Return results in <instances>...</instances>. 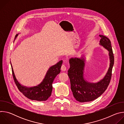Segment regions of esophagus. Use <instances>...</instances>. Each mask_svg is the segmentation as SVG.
<instances>
[{"instance_id":"esophagus-1","label":"esophagus","mask_w":124,"mask_h":124,"mask_svg":"<svg viewBox=\"0 0 124 124\" xmlns=\"http://www.w3.org/2000/svg\"><path fill=\"white\" fill-rule=\"evenodd\" d=\"M66 68H67L66 66L65 65H62L61 66V69L62 70H63V71H65V70H66Z\"/></svg>"}]
</instances>
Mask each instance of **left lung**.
Segmentation results:
<instances>
[{
	"instance_id": "1",
	"label": "left lung",
	"mask_w": 124,
	"mask_h": 124,
	"mask_svg": "<svg viewBox=\"0 0 124 124\" xmlns=\"http://www.w3.org/2000/svg\"><path fill=\"white\" fill-rule=\"evenodd\" d=\"M99 36L101 38L100 44L108 50L110 58L109 69L103 79L96 83L86 81L83 76L85 65L83 57L71 58L69 60L70 68L68 70V75L70 79V88L74 98L80 102L91 101L99 97L107 89L111 80L114 61L111 42L103 35Z\"/></svg>"
}]
</instances>
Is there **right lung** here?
<instances>
[{"instance_id": "right-lung-1", "label": "right lung", "mask_w": 124, "mask_h": 124, "mask_svg": "<svg viewBox=\"0 0 124 124\" xmlns=\"http://www.w3.org/2000/svg\"><path fill=\"white\" fill-rule=\"evenodd\" d=\"M18 34L15 36L16 38ZM63 61L50 67L46 74L43 81L38 85L32 87H26L22 85L16 78L12 64L11 63L13 77L15 82L20 91L27 98L37 101H45L51 96L52 90V83L55 78L60 73V69Z\"/></svg>"}]
</instances>
